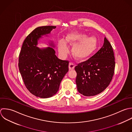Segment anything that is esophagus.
<instances>
[{
    "mask_svg": "<svg viewBox=\"0 0 132 132\" xmlns=\"http://www.w3.org/2000/svg\"><path fill=\"white\" fill-rule=\"evenodd\" d=\"M75 66L73 63H70L69 64V70H73L75 68Z\"/></svg>",
    "mask_w": 132,
    "mask_h": 132,
    "instance_id": "esophagus-1",
    "label": "esophagus"
}]
</instances>
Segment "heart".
I'll use <instances>...</instances> for the list:
<instances>
[{
  "label": "heart",
  "mask_w": 132,
  "mask_h": 132,
  "mask_svg": "<svg viewBox=\"0 0 132 132\" xmlns=\"http://www.w3.org/2000/svg\"><path fill=\"white\" fill-rule=\"evenodd\" d=\"M66 43L73 45L71 52L73 56L78 60H82L89 56L96 49L97 40L94 36L86 37L85 34L72 32L68 34L65 41L61 39L59 42V50L62 55L66 54L68 49Z\"/></svg>",
  "instance_id": "b5f03b06"
}]
</instances>
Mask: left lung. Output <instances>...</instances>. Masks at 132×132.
<instances>
[{
  "instance_id": "left-lung-1",
  "label": "left lung",
  "mask_w": 132,
  "mask_h": 132,
  "mask_svg": "<svg viewBox=\"0 0 132 132\" xmlns=\"http://www.w3.org/2000/svg\"><path fill=\"white\" fill-rule=\"evenodd\" d=\"M115 67L113 48L105 37L102 47L88 60L75 68L77 73L76 82L79 93L87 97L102 93L111 82Z\"/></svg>"
}]
</instances>
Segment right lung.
Listing matches in <instances>:
<instances>
[{
    "label": "right lung",
    "mask_w": 132,
    "mask_h": 132,
    "mask_svg": "<svg viewBox=\"0 0 132 132\" xmlns=\"http://www.w3.org/2000/svg\"><path fill=\"white\" fill-rule=\"evenodd\" d=\"M56 26L35 28L24 39L19 56L18 67L26 88L33 95L41 98L53 96L68 71L67 61L57 58L53 41L49 47L39 48L38 42L43 36H48Z\"/></svg>",
    "instance_id": "1"
}]
</instances>
